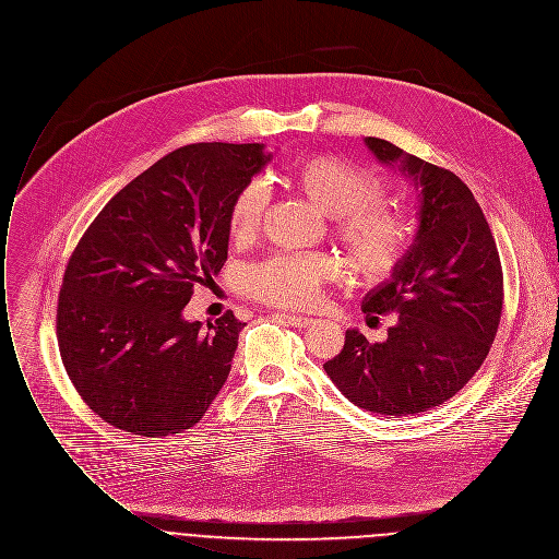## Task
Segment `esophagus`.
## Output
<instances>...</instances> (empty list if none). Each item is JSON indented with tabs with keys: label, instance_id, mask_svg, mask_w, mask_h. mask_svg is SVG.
<instances>
[{
	"label": "esophagus",
	"instance_id": "1",
	"mask_svg": "<svg viewBox=\"0 0 559 559\" xmlns=\"http://www.w3.org/2000/svg\"><path fill=\"white\" fill-rule=\"evenodd\" d=\"M288 325H293V328H308V325H312V319L310 317H301V314H288V312H284V314H280Z\"/></svg>",
	"mask_w": 559,
	"mask_h": 559
}]
</instances>
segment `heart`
Masks as SVG:
<instances>
[{
	"label": "heart",
	"mask_w": 559,
	"mask_h": 559,
	"mask_svg": "<svg viewBox=\"0 0 559 559\" xmlns=\"http://www.w3.org/2000/svg\"><path fill=\"white\" fill-rule=\"evenodd\" d=\"M286 180L314 207L336 218L338 240L365 282H385L405 262L414 236L412 221L385 205V188L371 171L343 156L317 152L297 158L288 167ZM266 203L269 192L262 182L253 180L236 190L227 207V234L234 245L255 238ZM334 273V260L321 253L275 255L249 266L242 288L269 306L306 308Z\"/></svg>",
	"instance_id": "1"
}]
</instances>
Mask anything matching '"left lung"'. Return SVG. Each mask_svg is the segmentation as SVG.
Listing matches in <instances>:
<instances>
[{"instance_id":"8db88e82","label":"left lung","mask_w":559,"mask_h":559,"mask_svg":"<svg viewBox=\"0 0 559 559\" xmlns=\"http://www.w3.org/2000/svg\"><path fill=\"white\" fill-rule=\"evenodd\" d=\"M365 143L418 190V229L405 262L362 301L367 314H399L388 338L347 330L323 369L352 403L396 418L444 403L479 371L501 321L503 271L488 221L455 174L383 139Z\"/></svg>"}]
</instances>
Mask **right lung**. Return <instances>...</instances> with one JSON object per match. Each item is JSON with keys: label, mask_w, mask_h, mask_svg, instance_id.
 <instances>
[{"label": "right lung", "mask_w": 559, "mask_h": 559, "mask_svg": "<svg viewBox=\"0 0 559 559\" xmlns=\"http://www.w3.org/2000/svg\"><path fill=\"white\" fill-rule=\"evenodd\" d=\"M269 160L260 143L180 147L121 188L73 249L56 312L60 358L112 427L180 433L223 388L245 323L225 312L203 328L182 312L227 260L231 197Z\"/></svg>", "instance_id": "obj_1"}]
</instances>
